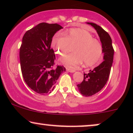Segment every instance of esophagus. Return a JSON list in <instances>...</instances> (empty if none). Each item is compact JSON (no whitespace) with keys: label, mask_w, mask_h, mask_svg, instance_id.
Masks as SVG:
<instances>
[{"label":"esophagus","mask_w":133,"mask_h":133,"mask_svg":"<svg viewBox=\"0 0 133 133\" xmlns=\"http://www.w3.org/2000/svg\"><path fill=\"white\" fill-rule=\"evenodd\" d=\"M66 71L69 72H71V73H73L75 72V70L74 69H66Z\"/></svg>","instance_id":"1"}]
</instances>
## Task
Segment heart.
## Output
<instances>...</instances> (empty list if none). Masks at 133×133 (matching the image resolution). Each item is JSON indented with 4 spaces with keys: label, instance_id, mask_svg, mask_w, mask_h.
<instances>
[{
    "label": "heart",
    "instance_id": "obj_1",
    "mask_svg": "<svg viewBox=\"0 0 133 133\" xmlns=\"http://www.w3.org/2000/svg\"><path fill=\"white\" fill-rule=\"evenodd\" d=\"M64 36L56 34L51 40V47L58 55L64 56L69 51L70 46H74V53L60 59L59 61L67 68L74 69L84 62L87 66L97 62L102 54V46L100 41L93 38L89 31L72 28L63 33Z\"/></svg>",
    "mask_w": 133,
    "mask_h": 133
}]
</instances>
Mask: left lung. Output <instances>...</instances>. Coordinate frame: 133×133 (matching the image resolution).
<instances>
[{"mask_svg":"<svg viewBox=\"0 0 133 133\" xmlns=\"http://www.w3.org/2000/svg\"><path fill=\"white\" fill-rule=\"evenodd\" d=\"M87 24L95 28L98 33L102 46L103 61L88 74H84V80L77 85L79 92L85 97L92 96L100 91L107 84L112 66L114 49L110 36L101 26L94 23Z\"/></svg>","mask_w":133,"mask_h":133,"instance_id":"left-lung-1","label":"left lung"}]
</instances>
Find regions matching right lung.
Returning a JSON list of instances; mask_svg holds the SVG:
<instances>
[{
  "instance_id": "obj_1",
  "label": "right lung",
  "mask_w": 133,
  "mask_h": 133,
  "mask_svg": "<svg viewBox=\"0 0 133 133\" xmlns=\"http://www.w3.org/2000/svg\"><path fill=\"white\" fill-rule=\"evenodd\" d=\"M62 28L57 23H41L27 31L22 38L20 49L22 76L27 85L41 95L52 92L61 74L65 71L62 65L53 69L56 57L51 48L52 37Z\"/></svg>"
}]
</instances>
